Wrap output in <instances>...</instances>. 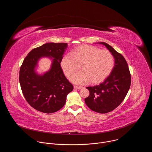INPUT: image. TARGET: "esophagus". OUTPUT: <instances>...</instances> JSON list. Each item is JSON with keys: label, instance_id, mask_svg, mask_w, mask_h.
Returning a JSON list of instances; mask_svg holds the SVG:
<instances>
[{"label": "esophagus", "instance_id": "obj_1", "mask_svg": "<svg viewBox=\"0 0 152 152\" xmlns=\"http://www.w3.org/2000/svg\"><path fill=\"white\" fill-rule=\"evenodd\" d=\"M74 88L76 89H77V90H80V89L82 88V86H74Z\"/></svg>", "mask_w": 152, "mask_h": 152}]
</instances>
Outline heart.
I'll return each mask as SVG.
<instances>
[{"label": "heart", "instance_id": "obj_1", "mask_svg": "<svg viewBox=\"0 0 152 152\" xmlns=\"http://www.w3.org/2000/svg\"><path fill=\"white\" fill-rule=\"evenodd\" d=\"M78 64H81L82 70L71 77L72 82L79 85L90 80L92 83H99L111 73L114 58L109 50L83 45L64 55L61 59L60 66L66 76L70 77L79 68Z\"/></svg>", "mask_w": 152, "mask_h": 152}]
</instances>
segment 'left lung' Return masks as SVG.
<instances>
[{
  "label": "left lung",
  "mask_w": 152,
  "mask_h": 152,
  "mask_svg": "<svg viewBox=\"0 0 152 152\" xmlns=\"http://www.w3.org/2000/svg\"><path fill=\"white\" fill-rule=\"evenodd\" d=\"M97 44L104 45L113 55L114 66L102 83L86 87L90 95L85 102L92 111L105 114L115 109L123 101L131 86V76L127 63L120 53L106 42Z\"/></svg>",
  "instance_id": "1"
}]
</instances>
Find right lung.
I'll return each mask as SVG.
<instances>
[{
  "mask_svg": "<svg viewBox=\"0 0 152 152\" xmlns=\"http://www.w3.org/2000/svg\"><path fill=\"white\" fill-rule=\"evenodd\" d=\"M67 47V43H45L32 50L21 65L19 73L21 91L28 103L37 111L46 114L59 111L73 90L60 66ZM43 57L49 58L51 66L48 71L39 74L36 69Z\"/></svg>",
  "mask_w": 152,
  "mask_h": 152,
  "instance_id": "add662e5",
  "label": "right lung"
}]
</instances>
